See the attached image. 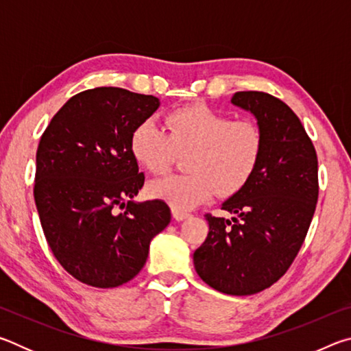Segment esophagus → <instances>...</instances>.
<instances>
[{
	"label": "esophagus",
	"instance_id": "obj_1",
	"mask_svg": "<svg viewBox=\"0 0 351 351\" xmlns=\"http://www.w3.org/2000/svg\"><path fill=\"white\" fill-rule=\"evenodd\" d=\"M171 217H173L176 221H182V219H186V218L190 217V213L180 210V209H171Z\"/></svg>",
	"mask_w": 351,
	"mask_h": 351
}]
</instances>
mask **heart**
<instances>
[{
	"mask_svg": "<svg viewBox=\"0 0 351 351\" xmlns=\"http://www.w3.org/2000/svg\"><path fill=\"white\" fill-rule=\"evenodd\" d=\"M169 133L153 119L133 130L130 148L136 161L152 173L169 169L176 152H189L187 175H169L148 184V195L173 209L189 210L218 192L229 197L251 180L260 161L263 138L258 127L237 121L206 105L175 110L167 117Z\"/></svg>",
	"mask_w": 351,
	"mask_h": 351,
	"instance_id": "1",
	"label": "heart"
}]
</instances>
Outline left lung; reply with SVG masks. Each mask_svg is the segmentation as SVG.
Returning <instances> with one entry per match:
<instances>
[{"instance_id": "left-lung-1", "label": "left lung", "mask_w": 351, "mask_h": 351, "mask_svg": "<svg viewBox=\"0 0 351 351\" xmlns=\"http://www.w3.org/2000/svg\"><path fill=\"white\" fill-rule=\"evenodd\" d=\"M230 102L255 117L263 147L251 180L221 204L234 217L206 215L209 234L193 265L219 293L251 295L276 283L304 245L319 195L317 154L280 99L239 91Z\"/></svg>"}]
</instances>
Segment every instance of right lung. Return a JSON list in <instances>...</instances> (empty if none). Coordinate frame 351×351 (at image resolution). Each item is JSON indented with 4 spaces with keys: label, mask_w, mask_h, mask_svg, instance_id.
I'll list each match as a JSON object with an SVG mask.
<instances>
[{
    "label": "right lung",
    "mask_w": 351,
    "mask_h": 351,
    "mask_svg": "<svg viewBox=\"0 0 351 351\" xmlns=\"http://www.w3.org/2000/svg\"><path fill=\"white\" fill-rule=\"evenodd\" d=\"M158 97L114 86L75 94L41 136L34 198L52 254L96 288L127 283L144 268L150 241L170 223L164 201L138 203L144 186L130 139L159 108ZM126 210L115 213V207Z\"/></svg>",
    "instance_id": "right-lung-1"
}]
</instances>
